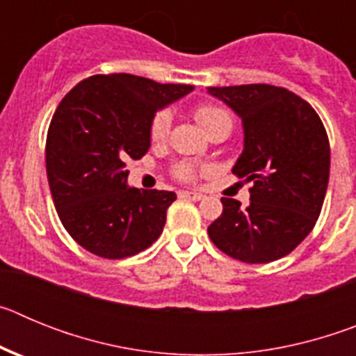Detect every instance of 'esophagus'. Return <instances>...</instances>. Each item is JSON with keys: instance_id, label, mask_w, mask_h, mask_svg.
Returning a JSON list of instances; mask_svg holds the SVG:
<instances>
[{"instance_id": "obj_1", "label": "esophagus", "mask_w": 356, "mask_h": 356, "mask_svg": "<svg viewBox=\"0 0 356 356\" xmlns=\"http://www.w3.org/2000/svg\"><path fill=\"white\" fill-rule=\"evenodd\" d=\"M180 197H185V200H193V201H200L203 200V194L201 193H194V191H181Z\"/></svg>"}]
</instances>
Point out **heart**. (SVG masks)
Returning a JSON list of instances; mask_svg holds the SVG:
<instances>
[{
    "label": "heart",
    "instance_id": "heart-1",
    "mask_svg": "<svg viewBox=\"0 0 356 356\" xmlns=\"http://www.w3.org/2000/svg\"><path fill=\"white\" fill-rule=\"evenodd\" d=\"M194 115H196L197 122H200L201 127L205 128L207 134H210V131L216 130L221 124H225V122L232 124V119H229L228 112L213 105L197 106L194 110ZM169 130H171V112L169 110H159L149 122V139L153 143H162L168 137ZM176 176H180L181 180H193L194 169L191 165H187V163H178L176 165Z\"/></svg>",
    "mask_w": 356,
    "mask_h": 356
}]
</instances>
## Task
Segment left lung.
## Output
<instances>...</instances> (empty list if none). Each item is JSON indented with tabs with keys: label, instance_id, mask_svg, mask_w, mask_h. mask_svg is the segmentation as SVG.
Returning <instances> with one entry per match:
<instances>
[{
	"label": "left lung",
	"instance_id": "obj_1",
	"mask_svg": "<svg viewBox=\"0 0 356 356\" xmlns=\"http://www.w3.org/2000/svg\"><path fill=\"white\" fill-rule=\"evenodd\" d=\"M242 119L244 149L234 175L246 178L250 205L221 197L222 213L209 235L222 253L267 264L301 244L319 217L330 178V143L305 99L267 83L209 87Z\"/></svg>",
	"mask_w": 356,
	"mask_h": 356
}]
</instances>
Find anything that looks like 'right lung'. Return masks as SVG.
<instances>
[{
  "instance_id": "right-lung-1",
  "label": "right lung",
  "mask_w": 356,
  "mask_h": 356,
  "mask_svg": "<svg viewBox=\"0 0 356 356\" xmlns=\"http://www.w3.org/2000/svg\"><path fill=\"white\" fill-rule=\"evenodd\" d=\"M191 90L118 72L87 78L65 94L48 130L46 172L56 213L81 248L127 259L160 237L176 194L128 187L127 160L149 149L156 110Z\"/></svg>"
}]
</instances>
